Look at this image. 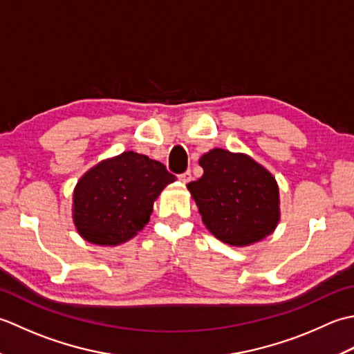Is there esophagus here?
I'll list each match as a JSON object with an SVG mask.
<instances>
[{"label": "esophagus", "mask_w": 354, "mask_h": 354, "mask_svg": "<svg viewBox=\"0 0 354 354\" xmlns=\"http://www.w3.org/2000/svg\"><path fill=\"white\" fill-rule=\"evenodd\" d=\"M191 178H192L191 171H185V172H182V174L178 176V180H180V182H182V183H189Z\"/></svg>", "instance_id": "obj_1"}]
</instances>
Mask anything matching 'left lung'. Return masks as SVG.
<instances>
[{
  "mask_svg": "<svg viewBox=\"0 0 354 354\" xmlns=\"http://www.w3.org/2000/svg\"><path fill=\"white\" fill-rule=\"evenodd\" d=\"M203 176L187 183L209 232L232 246H248L273 232L279 192L270 172L246 154L215 148L200 158Z\"/></svg>",
  "mask_w": 354,
  "mask_h": 354,
  "instance_id": "1",
  "label": "left lung"
}]
</instances>
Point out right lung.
Masks as SVG:
<instances>
[{
	"mask_svg": "<svg viewBox=\"0 0 354 354\" xmlns=\"http://www.w3.org/2000/svg\"><path fill=\"white\" fill-rule=\"evenodd\" d=\"M176 176L149 157L125 151L91 168L73 194V220L86 241L116 246L149 221L153 203Z\"/></svg>",
	"mask_w": 354,
	"mask_h": 354,
	"instance_id": "obj_1",
	"label": "right lung"
}]
</instances>
